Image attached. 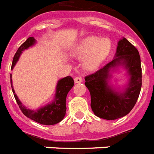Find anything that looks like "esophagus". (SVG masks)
I'll list each match as a JSON object with an SVG mask.
<instances>
[{"mask_svg":"<svg viewBox=\"0 0 154 154\" xmlns=\"http://www.w3.org/2000/svg\"><path fill=\"white\" fill-rule=\"evenodd\" d=\"M74 81L75 83H80V82H82V79L81 77H79V76H77V77H75L74 79Z\"/></svg>","mask_w":154,"mask_h":154,"instance_id":"34e87169","label":"esophagus"}]
</instances>
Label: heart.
<instances>
[{
  "label": "heart",
  "instance_id": "b5f03b06",
  "mask_svg": "<svg viewBox=\"0 0 154 154\" xmlns=\"http://www.w3.org/2000/svg\"><path fill=\"white\" fill-rule=\"evenodd\" d=\"M111 41L107 38H99L98 37H86L80 40L71 52L72 56L82 58V65L88 71L97 69L109 55L111 50Z\"/></svg>",
  "mask_w": 154,
  "mask_h": 154
}]
</instances>
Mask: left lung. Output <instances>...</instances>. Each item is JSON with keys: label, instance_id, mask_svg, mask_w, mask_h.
I'll return each mask as SVG.
<instances>
[{"label": "left lung", "instance_id": "obj_1", "mask_svg": "<svg viewBox=\"0 0 154 154\" xmlns=\"http://www.w3.org/2000/svg\"><path fill=\"white\" fill-rule=\"evenodd\" d=\"M118 66L127 70L129 80L124 91L108 85L110 72ZM85 85L91 93V109L95 115L108 120L128 115L138 98L142 87V68L138 49L125 38L118 42L115 58L94 73L85 77Z\"/></svg>", "mask_w": 154, "mask_h": 154}]
</instances>
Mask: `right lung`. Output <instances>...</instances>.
I'll list each match as a JSON object with an SVG mask.
<instances>
[{
  "mask_svg": "<svg viewBox=\"0 0 154 154\" xmlns=\"http://www.w3.org/2000/svg\"><path fill=\"white\" fill-rule=\"evenodd\" d=\"M35 42H36V40L33 37H30L26 39L25 42L23 43L22 45L19 47V49L13 57L11 69H13L14 66L16 65V62L18 61L23 51L28 49L29 47L34 45ZM10 77H11V90L13 92L14 97L16 98V101L20 110L26 117L30 118V120H34L37 123L44 124V125H53L63 120L65 116L66 109H67L66 97H67L68 93L74 86V80L71 76H67L65 78L60 79L57 82L54 100L50 104H48L44 107L40 108L37 110L29 109L23 105L22 102L20 101V99L18 98L17 95L16 94L13 87H12L11 74L10 75Z\"/></svg>",
  "mask_w": 154,
  "mask_h": 154,
  "instance_id": "1",
  "label": "right lung"
}]
</instances>
